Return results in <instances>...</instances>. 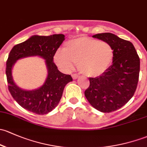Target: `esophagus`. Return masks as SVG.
<instances>
[{
	"label": "esophagus",
	"instance_id": "obj_1",
	"mask_svg": "<svg viewBox=\"0 0 147 147\" xmlns=\"http://www.w3.org/2000/svg\"><path fill=\"white\" fill-rule=\"evenodd\" d=\"M72 79H73V80H77V79L79 78V75H76V74H72Z\"/></svg>",
	"mask_w": 147,
	"mask_h": 147
}]
</instances>
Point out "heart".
Listing matches in <instances>:
<instances>
[{
    "mask_svg": "<svg viewBox=\"0 0 147 147\" xmlns=\"http://www.w3.org/2000/svg\"><path fill=\"white\" fill-rule=\"evenodd\" d=\"M113 58V48L109 42L80 36L67 41L63 51L55 52L53 60L63 72H70L78 63L82 74L88 78H95L109 69Z\"/></svg>",
    "mask_w": 147,
    "mask_h": 147,
    "instance_id": "obj_1",
    "label": "heart"
}]
</instances>
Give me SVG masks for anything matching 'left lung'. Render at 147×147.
I'll list each match as a JSON object with an SVG mask.
<instances>
[{
	"label": "left lung",
	"mask_w": 147,
	"mask_h": 147,
	"mask_svg": "<svg viewBox=\"0 0 147 147\" xmlns=\"http://www.w3.org/2000/svg\"><path fill=\"white\" fill-rule=\"evenodd\" d=\"M93 38L109 42L113 48L112 65L97 78H89L86 99L96 110L111 113L123 107L133 96L140 75V61L130 41L112 33H101Z\"/></svg>",
	"instance_id": "1"
}]
</instances>
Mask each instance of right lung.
Returning <instances> with one entry per match:
<instances>
[{
    "label": "right lung",
    "mask_w": 147,
    "mask_h": 147,
    "mask_svg": "<svg viewBox=\"0 0 147 147\" xmlns=\"http://www.w3.org/2000/svg\"><path fill=\"white\" fill-rule=\"evenodd\" d=\"M65 40V35H34L24 42L17 44L10 51L6 63V76L8 89L20 106L30 112L44 115L51 112L59 103L63 90L72 81L70 75L60 72L53 63V56ZM38 56L45 60L48 75L42 86L32 90L19 88L12 78V67L18 59Z\"/></svg>",
    "instance_id": "add662e5"
}]
</instances>
